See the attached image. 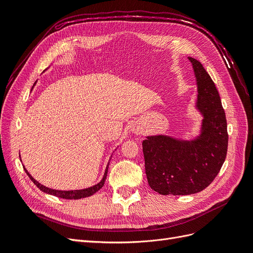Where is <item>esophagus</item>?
<instances>
[{
    "instance_id": "esophagus-1",
    "label": "esophagus",
    "mask_w": 253,
    "mask_h": 253,
    "mask_svg": "<svg viewBox=\"0 0 253 253\" xmlns=\"http://www.w3.org/2000/svg\"><path fill=\"white\" fill-rule=\"evenodd\" d=\"M132 131H133V133H135V134H140V133H141V129H140L138 126H134V127L132 128Z\"/></svg>"
}]
</instances>
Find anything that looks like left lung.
Segmentation results:
<instances>
[{
    "mask_svg": "<svg viewBox=\"0 0 253 253\" xmlns=\"http://www.w3.org/2000/svg\"><path fill=\"white\" fill-rule=\"evenodd\" d=\"M188 59L197 85L195 108L203 116L200 135L191 140L153 135L142 141L149 186L163 195L201 192L216 177L227 155V120L215 84L200 61Z\"/></svg>",
    "mask_w": 253,
    "mask_h": 253,
    "instance_id": "1",
    "label": "left lung"
}]
</instances>
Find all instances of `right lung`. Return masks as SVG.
<instances>
[{
    "mask_svg": "<svg viewBox=\"0 0 253 253\" xmlns=\"http://www.w3.org/2000/svg\"><path fill=\"white\" fill-rule=\"evenodd\" d=\"M36 84V83H35ZM34 84V85H35ZM109 165L110 163L108 164V166H106V169L104 171V175L102 179L99 181L97 185L93 186V187H89V188H86V189H82V190H71V191H62V190H55V189H50V188H47L45 187L43 185H41V183L39 181H37L32 175H30L28 173V171L25 169V167L23 166V168H24V170L26 172V174L29 176V178L33 180V182L35 183V185L39 188L42 192L44 193H47V194H50V195H53V196H57V197H61V198H64V200H79V198H84V197H88L90 195L95 194L97 191L100 190L104 182H105V179H106V175H108V169H109Z\"/></svg>",
    "mask_w": 253,
    "mask_h": 253,
    "instance_id": "1",
    "label": "right lung"
}]
</instances>
